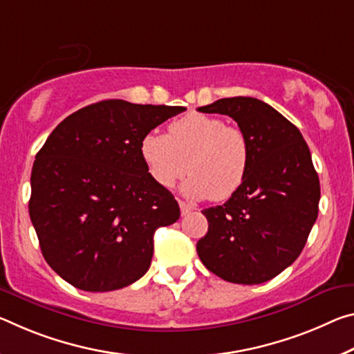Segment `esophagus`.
Returning a JSON list of instances; mask_svg holds the SVG:
<instances>
[{"instance_id":"34e87169","label":"esophagus","mask_w":354,"mask_h":354,"mask_svg":"<svg viewBox=\"0 0 354 354\" xmlns=\"http://www.w3.org/2000/svg\"><path fill=\"white\" fill-rule=\"evenodd\" d=\"M179 207H181V214L183 216H186V214H189L190 211H192V206L186 203V201H183V200H179Z\"/></svg>"}]
</instances>
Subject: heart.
Segmentation results:
<instances>
[{
	"label": "heart",
	"instance_id": "heart-1",
	"mask_svg": "<svg viewBox=\"0 0 354 354\" xmlns=\"http://www.w3.org/2000/svg\"><path fill=\"white\" fill-rule=\"evenodd\" d=\"M140 156L157 186L170 189L189 171L183 186L186 197L223 201L245 181L250 145L239 127L227 126L222 118L189 113L168 126V136L145 133Z\"/></svg>",
	"mask_w": 354,
	"mask_h": 354
}]
</instances>
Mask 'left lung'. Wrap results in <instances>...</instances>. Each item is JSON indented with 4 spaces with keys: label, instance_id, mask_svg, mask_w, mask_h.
<instances>
[{
    "label": "left lung",
    "instance_id": "left-lung-1",
    "mask_svg": "<svg viewBox=\"0 0 354 354\" xmlns=\"http://www.w3.org/2000/svg\"><path fill=\"white\" fill-rule=\"evenodd\" d=\"M198 111L238 122L249 140L250 165L233 197L201 211L209 227L197 254L227 282H268L299 257L317 221L319 179L310 151L298 127L255 97L218 99Z\"/></svg>",
    "mask_w": 354,
    "mask_h": 354
}]
</instances>
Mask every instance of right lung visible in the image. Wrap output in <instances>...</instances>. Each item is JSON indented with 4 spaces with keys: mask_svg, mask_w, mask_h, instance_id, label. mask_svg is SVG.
<instances>
[{
    "mask_svg": "<svg viewBox=\"0 0 354 354\" xmlns=\"http://www.w3.org/2000/svg\"><path fill=\"white\" fill-rule=\"evenodd\" d=\"M184 106L110 99L61 121L36 154L30 217L50 268L75 288H124L149 269L154 233L179 218L140 142Z\"/></svg>",
    "mask_w": 354,
    "mask_h": 354,
    "instance_id": "obj_1",
    "label": "right lung"
}]
</instances>
